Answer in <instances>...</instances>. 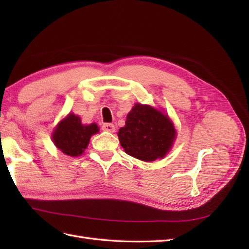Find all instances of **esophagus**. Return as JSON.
<instances>
[{"mask_svg": "<svg viewBox=\"0 0 249 249\" xmlns=\"http://www.w3.org/2000/svg\"><path fill=\"white\" fill-rule=\"evenodd\" d=\"M102 129L105 130V131H109V133H113V131L115 130V127L113 124L111 123H105L102 125Z\"/></svg>", "mask_w": 249, "mask_h": 249, "instance_id": "1", "label": "esophagus"}]
</instances>
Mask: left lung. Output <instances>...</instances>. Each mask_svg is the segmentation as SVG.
I'll return each mask as SVG.
<instances>
[{
  "instance_id": "obj_1",
  "label": "left lung",
  "mask_w": 249,
  "mask_h": 249,
  "mask_svg": "<svg viewBox=\"0 0 249 249\" xmlns=\"http://www.w3.org/2000/svg\"><path fill=\"white\" fill-rule=\"evenodd\" d=\"M176 129L166 114L151 106L136 104L119 130V140L128 155L143 161L162 158L176 138Z\"/></svg>"
}]
</instances>
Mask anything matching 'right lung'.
Segmentation results:
<instances>
[{
    "label": "right lung",
    "mask_w": 249,
    "mask_h": 249,
    "mask_svg": "<svg viewBox=\"0 0 249 249\" xmlns=\"http://www.w3.org/2000/svg\"><path fill=\"white\" fill-rule=\"evenodd\" d=\"M98 131V126L93 123L82 125L81 120L75 114H68L61 121L52 135L54 144L68 156H79L87 149L91 136Z\"/></svg>",
    "instance_id": "right-lung-1"
}]
</instances>
